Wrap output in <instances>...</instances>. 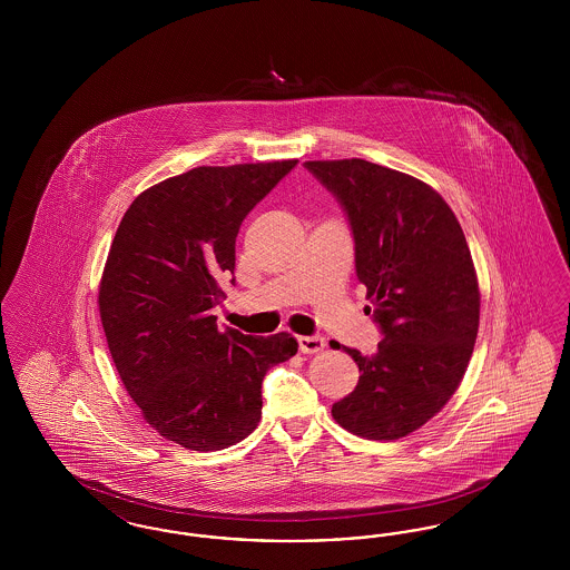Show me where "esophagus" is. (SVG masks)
<instances>
[{"instance_id":"esophagus-1","label":"esophagus","mask_w":570,"mask_h":570,"mask_svg":"<svg viewBox=\"0 0 570 570\" xmlns=\"http://www.w3.org/2000/svg\"><path fill=\"white\" fill-rule=\"evenodd\" d=\"M326 342L323 335H301L298 337V351L303 354L321 353Z\"/></svg>"}]
</instances>
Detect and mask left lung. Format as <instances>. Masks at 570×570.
Listing matches in <instances>:
<instances>
[{
	"label": "left lung",
	"instance_id": "left-lung-1",
	"mask_svg": "<svg viewBox=\"0 0 570 570\" xmlns=\"http://www.w3.org/2000/svg\"><path fill=\"white\" fill-rule=\"evenodd\" d=\"M305 168L348 217L382 333L372 356L344 346L361 376L331 414L367 440L404 438L451 400L474 351L481 295L463 230L438 191L400 170L358 158Z\"/></svg>",
	"mask_w": 570,
	"mask_h": 570
}]
</instances>
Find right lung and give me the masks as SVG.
Masks as SVG:
<instances>
[{
    "label": "right lung",
    "instance_id": "right-lung-1",
    "mask_svg": "<svg viewBox=\"0 0 570 570\" xmlns=\"http://www.w3.org/2000/svg\"><path fill=\"white\" fill-rule=\"evenodd\" d=\"M295 166L191 168L136 196L115 233L98 297L110 356L145 421L184 449L252 434L265 374L297 354L291 333L219 331L212 314L242 222Z\"/></svg>",
    "mask_w": 570,
    "mask_h": 570
}]
</instances>
